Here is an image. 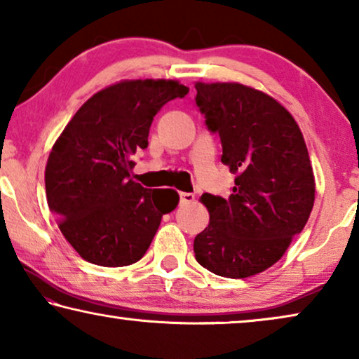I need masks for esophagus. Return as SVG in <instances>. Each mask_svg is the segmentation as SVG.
I'll return each mask as SVG.
<instances>
[{
  "label": "esophagus",
  "mask_w": 359,
  "mask_h": 359,
  "mask_svg": "<svg viewBox=\"0 0 359 359\" xmlns=\"http://www.w3.org/2000/svg\"><path fill=\"white\" fill-rule=\"evenodd\" d=\"M194 194L192 192H180V202L181 204H191V202H194Z\"/></svg>",
  "instance_id": "1"
}]
</instances>
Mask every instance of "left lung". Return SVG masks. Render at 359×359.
Wrapping results in <instances>:
<instances>
[{
    "instance_id": "obj_1",
    "label": "left lung",
    "mask_w": 359,
    "mask_h": 359,
    "mask_svg": "<svg viewBox=\"0 0 359 359\" xmlns=\"http://www.w3.org/2000/svg\"><path fill=\"white\" fill-rule=\"evenodd\" d=\"M196 107L218 134L222 163L236 175L228 197L202 194L209 226L196 261L215 275L246 278L273 266L314 205V175L293 116L261 90L236 82L196 84Z\"/></svg>"
}]
</instances>
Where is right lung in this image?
I'll list each match as a JSON object with an SVG mask.
<instances>
[{
  "instance_id": "add662e5",
  "label": "right lung",
  "mask_w": 359,
  "mask_h": 359,
  "mask_svg": "<svg viewBox=\"0 0 359 359\" xmlns=\"http://www.w3.org/2000/svg\"><path fill=\"white\" fill-rule=\"evenodd\" d=\"M189 89L176 81H123L90 97L61 133L45 168L46 201L63 236L87 262H137L162 217L178 205L173 189L133 181V157L165 103Z\"/></svg>"
}]
</instances>
